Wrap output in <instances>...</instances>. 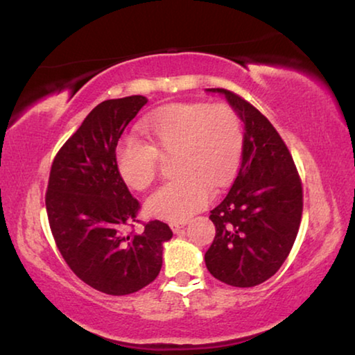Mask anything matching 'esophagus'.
Instances as JSON below:
<instances>
[{
    "label": "esophagus",
    "mask_w": 355,
    "mask_h": 355,
    "mask_svg": "<svg viewBox=\"0 0 355 355\" xmlns=\"http://www.w3.org/2000/svg\"><path fill=\"white\" fill-rule=\"evenodd\" d=\"M185 225H187V222H184V220H182V222H173V223H170L173 232H179V231L184 228Z\"/></svg>",
    "instance_id": "34e87169"
}]
</instances>
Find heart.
I'll return each instance as SVG.
<instances>
[{
    "label": "heart",
    "mask_w": 355,
    "mask_h": 355,
    "mask_svg": "<svg viewBox=\"0 0 355 355\" xmlns=\"http://www.w3.org/2000/svg\"><path fill=\"white\" fill-rule=\"evenodd\" d=\"M143 132L153 146L137 138H123L114 162L129 187L146 189L157 176L160 153H178L174 171L179 176L148 196L144 207L153 217L185 220L212 198L214 187H223L239 168L243 149L241 119L228 105L206 102L171 103L149 114Z\"/></svg>",
    "instance_id": "heart-1"
}]
</instances>
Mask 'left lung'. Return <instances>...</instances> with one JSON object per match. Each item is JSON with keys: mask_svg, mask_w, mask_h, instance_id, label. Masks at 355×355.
I'll return each instance as SVG.
<instances>
[{"mask_svg": "<svg viewBox=\"0 0 355 355\" xmlns=\"http://www.w3.org/2000/svg\"><path fill=\"white\" fill-rule=\"evenodd\" d=\"M222 92L245 125L239 171L211 211L216 237L205 254L207 270L230 286L252 288L277 274L297 237L304 190L280 133L252 103Z\"/></svg>", "mask_w": 355, "mask_h": 355, "instance_id": "8db88e82", "label": "left lung"}]
</instances>
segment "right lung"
Listing matches in <instances>:
<instances>
[{"label":"right lung","mask_w":355,"mask_h":355,"mask_svg":"<svg viewBox=\"0 0 355 355\" xmlns=\"http://www.w3.org/2000/svg\"><path fill=\"white\" fill-rule=\"evenodd\" d=\"M146 102L129 96L98 103L58 150L46 185V217L61 257L81 282L110 295L153 283L164 242L173 237L160 220H138L141 206L114 162L121 135Z\"/></svg>","instance_id":"1"}]
</instances>
